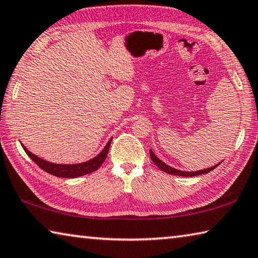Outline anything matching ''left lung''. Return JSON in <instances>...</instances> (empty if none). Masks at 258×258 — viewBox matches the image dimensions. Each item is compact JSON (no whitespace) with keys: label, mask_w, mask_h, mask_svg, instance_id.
I'll return each instance as SVG.
<instances>
[{"label":"left lung","mask_w":258,"mask_h":258,"mask_svg":"<svg viewBox=\"0 0 258 258\" xmlns=\"http://www.w3.org/2000/svg\"><path fill=\"white\" fill-rule=\"evenodd\" d=\"M150 157L152 161H154L155 165L157 166V167L160 168L161 171L167 173V174H172V175H178V176H196V175H202V174H206V173H209L211 171H213L214 168H216L218 164L215 166H213V167H209V168H206V169H202V171H197V172H183V171H180V169H176V168H173L171 167V166L166 165L164 161H161L159 158H157L156 155L152 152V150H150Z\"/></svg>","instance_id":"8db88e82"}]
</instances>
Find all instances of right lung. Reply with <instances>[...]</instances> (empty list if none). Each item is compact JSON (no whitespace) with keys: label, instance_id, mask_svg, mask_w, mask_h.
I'll list each match as a JSON object with an SVG mask.
<instances>
[{"label":"right lung","instance_id":"1","mask_svg":"<svg viewBox=\"0 0 258 258\" xmlns=\"http://www.w3.org/2000/svg\"><path fill=\"white\" fill-rule=\"evenodd\" d=\"M111 140H109L106 147L103 148V150L100 152V154L94 157V158L84 161V163L80 164H54L50 163V161H46L44 159L40 158V157L35 156L32 154L27 148L24 145H21L24 148L26 154H27L30 159H32L35 164H37L40 167L45 171L46 173L52 174V175L58 176V177H66V178H74V177H80L83 175H86V174H90L97 169L103 164L104 159L107 158L109 147H110Z\"/></svg>","mask_w":258,"mask_h":258}]
</instances>
